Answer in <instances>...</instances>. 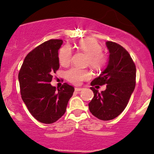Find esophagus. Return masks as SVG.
Here are the masks:
<instances>
[{"mask_svg":"<svg viewBox=\"0 0 154 154\" xmlns=\"http://www.w3.org/2000/svg\"><path fill=\"white\" fill-rule=\"evenodd\" d=\"M83 89V88H77V87H76V88L75 89V90L76 91H80Z\"/></svg>","mask_w":154,"mask_h":154,"instance_id":"1","label":"esophagus"}]
</instances>
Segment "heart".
Listing matches in <instances>:
<instances>
[{
    "mask_svg": "<svg viewBox=\"0 0 154 154\" xmlns=\"http://www.w3.org/2000/svg\"><path fill=\"white\" fill-rule=\"evenodd\" d=\"M78 48L89 56L88 64L95 69L102 68L106 63V56L103 53L102 46L94 38L82 40L78 44ZM72 58V49L69 45L63 46L60 50L58 59L60 65L67 67L69 65ZM91 74L86 69L72 68L66 73L67 80L74 85H79L84 80L90 78Z\"/></svg>",
    "mask_w": 154,
    "mask_h": 154,
    "instance_id": "b5f03b06",
    "label": "heart"
}]
</instances>
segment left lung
<instances>
[{"instance_id":"obj_1","label":"left lung","mask_w":154,"mask_h":154,"mask_svg":"<svg viewBox=\"0 0 154 154\" xmlns=\"http://www.w3.org/2000/svg\"><path fill=\"white\" fill-rule=\"evenodd\" d=\"M109 52L107 65L91 86L106 85L100 93L94 87V98L89 103L91 114L103 121L117 117L124 110L136 85V66L129 52L116 42H106Z\"/></svg>"}]
</instances>
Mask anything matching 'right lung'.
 Here are the masks:
<instances>
[{"label":"right lung","mask_w":154,"mask_h":154,"mask_svg":"<svg viewBox=\"0 0 154 154\" xmlns=\"http://www.w3.org/2000/svg\"><path fill=\"white\" fill-rule=\"evenodd\" d=\"M63 41L50 40L27 54L18 74L22 100L41 123L52 124L65 113L75 89L64 83L60 89L50 84L59 69L58 51Z\"/></svg>","instance_id":"right-lung-1"}]
</instances>
